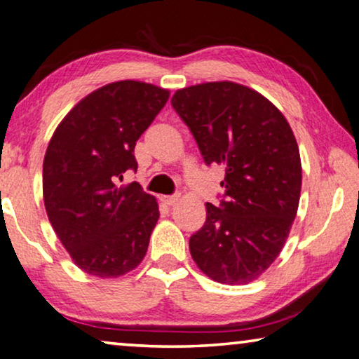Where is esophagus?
I'll use <instances>...</instances> for the list:
<instances>
[{"label": "esophagus", "mask_w": 359, "mask_h": 359, "mask_svg": "<svg viewBox=\"0 0 359 359\" xmlns=\"http://www.w3.org/2000/svg\"><path fill=\"white\" fill-rule=\"evenodd\" d=\"M161 200H163L164 205L174 206L180 200V196L179 195H169V196H163V198H161Z\"/></svg>", "instance_id": "esophagus-1"}]
</instances>
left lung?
Instances as JSON below:
<instances>
[{"label": "left lung", "mask_w": 359, "mask_h": 359, "mask_svg": "<svg viewBox=\"0 0 359 359\" xmlns=\"http://www.w3.org/2000/svg\"><path fill=\"white\" fill-rule=\"evenodd\" d=\"M172 107L206 164L224 165V200L206 203L190 237L198 269L223 285H247L273 264L299 206L302 168L294 133L278 109L232 81L179 89Z\"/></svg>", "instance_id": "8db88e82"}]
</instances>
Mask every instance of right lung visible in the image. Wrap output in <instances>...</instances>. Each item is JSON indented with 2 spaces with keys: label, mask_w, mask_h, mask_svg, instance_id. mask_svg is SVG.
<instances>
[{
  "label": "right lung",
  "mask_w": 359,
  "mask_h": 359,
  "mask_svg": "<svg viewBox=\"0 0 359 359\" xmlns=\"http://www.w3.org/2000/svg\"><path fill=\"white\" fill-rule=\"evenodd\" d=\"M169 99V90L117 81L81 99L50 140L43 203L50 224L78 269L118 278L144 259L159 206L140 184L117 185L138 169L135 144Z\"/></svg>",
  "instance_id": "obj_1"
}]
</instances>
